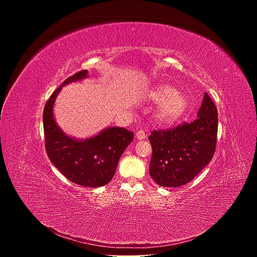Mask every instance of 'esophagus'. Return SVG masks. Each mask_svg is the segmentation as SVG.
Instances as JSON below:
<instances>
[{"mask_svg": "<svg viewBox=\"0 0 257 257\" xmlns=\"http://www.w3.org/2000/svg\"><path fill=\"white\" fill-rule=\"evenodd\" d=\"M136 137H137L138 140H142V139H144L146 137V134H145V132L143 130H139V131L136 132Z\"/></svg>", "mask_w": 257, "mask_h": 257, "instance_id": "34e87169", "label": "esophagus"}]
</instances>
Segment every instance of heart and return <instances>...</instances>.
Wrapping results in <instances>:
<instances>
[{"mask_svg":"<svg viewBox=\"0 0 257 257\" xmlns=\"http://www.w3.org/2000/svg\"><path fill=\"white\" fill-rule=\"evenodd\" d=\"M149 97L154 101H161L157 117L163 123L177 121L187 107V99L181 92L169 85H160L150 91Z\"/></svg>","mask_w":257,"mask_h":257,"instance_id":"1","label":"heart"}]
</instances>
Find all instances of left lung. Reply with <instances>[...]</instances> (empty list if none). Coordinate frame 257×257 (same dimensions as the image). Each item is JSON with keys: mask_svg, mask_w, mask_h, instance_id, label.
Returning a JSON list of instances; mask_svg holds the SVG:
<instances>
[{"mask_svg": "<svg viewBox=\"0 0 257 257\" xmlns=\"http://www.w3.org/2000/svg\"><path fill=\"white\" fill-rule=\"evenodd\" d=\"M197 119L172 129L154 130L150 174L158 185L179 187L193 180L211 161L216 145L217 109L205 92Z\"/></svg>", "mask_w": 257, "mask_h": 257, "instance_id": "8db88e82", "label": "left lung"}]
</instances>
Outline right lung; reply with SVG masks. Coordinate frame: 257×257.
Listing matches in <instances>:
<instances>
[{
  "instance_id": "add662e5",
  "label": "right lung",
  "mask_w": 257,
  "mask_h": 257,
  "mask_svg": "<svg viewBox=\"0 0 257 257\" xmlns=\"http://www.w3.org/2000/svg\"><path fill=\"white\" fill-rule=\"evenodd\" d=\"M82 70L67 78L57 88L44 108L45 145L50 161L71 182L86 187L106 185L115 175L119 160L133 140V132L108 127L94 137L78 140L66 135L57 125L53 107L61 88L87 77Z\"/></svg>"
}]
</instances>
